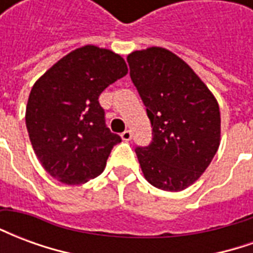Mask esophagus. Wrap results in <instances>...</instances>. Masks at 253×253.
Wrapping results in <instances>:
<instances>
[{"instance_id": "34e87169", "label": "esophagus", "mask_w": 253, "mask_h": 253, "mask_svg": "<svg viewBox=\"0 0 253 253\" xmlns=\"http://www.w3.org/2000/svg\"><path fill=\"white\" fill-rule=\"evenodd\" d=\"M121 137H122V139H123V141H130V139H131L132 138V134H131V131H130V130H126V131H123L121 134Z\"/></svg>"}]
</instances>
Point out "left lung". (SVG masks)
<instances>
[{
    "label": "left lung",
    "instance_id": "left-lung-1",
    "mask_svg": "<svg viewBox=\"0 0 253 253\" xmlns=\"http://www.w3.org/2000/svg\"><path fill=\"white\" fill-rule=\"evenodd\" d=\"M153 139L137 148L145 179L164 191L186 190L207 169L221 142L217 99L188 63L163 47L127 55Z\"/></svg>",
    "mask_w": 253,
    "mask_h": 253
}]
</instances>
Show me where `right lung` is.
I'll use <instances>...</instances> for the list:
<instances>
[{
  "instance_id": "obj_1",
  "label": "right lung",
  "mask_w": 253,
  "mask_h": 253,
  "mask_svg": "<svg viewBox=\"0 0 253 253\" xmlns=\"http://www.w3.org/2000/svg\"><path fill=\"white\" fill-rule=\"evenodd\" d=\"M127 72L119 54L86 44L61 58L34 84L25 125L36 157L54 179L84 184L104 170L122 139L105 126L99 96Z\"/></svg>"
}]
</instances>
